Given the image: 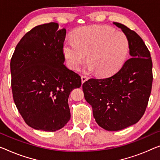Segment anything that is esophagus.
Segmentation results:
<instances>
[{
	"instance_id": "esophagus-1",
	"label": "esophagus",
	"mask_w": 160,
	"mask_h": 160,
	"mask_svg": "<svg viewBox=\"0 0 160 160\" xmlns=\"http://www.w3.org/2000/svg\"><path fill=\"white\" fill-rule=\"evenodd\" d=\"M88 80V77L85 75H81V80H82V83L85 82V81Z\"/></svg>"
}]
</instances>
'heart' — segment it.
Here are the masks:
<instances>
[{"label":"heart","instance_id":"obj_1","mask_svg":"<svg viewBox=\"0 0 160 160\" xmlns=\"http://www.w3.org/2000/svg\"><path fill=\"white\" fill-rule=\"evenodd\" d=\"M62 45L68 66L78 70L86 58L89 71L106 76L116 72L127 58L130 43L122 31L106 26H88L72 33Z\"/></svg>","mask_w":160,"mask_h":160}]
</instances>
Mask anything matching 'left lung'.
<instances>
[{
  "mask_svg": "<svg viewBox=\"0 0 160 160\" xmlns=\"http://www.w3.org/2000/svg\"><path fill=\"white\" fill-rule=\"evenodd\" d=\"M113 23L127 35L131 58L111 77L87 80L82 90L98 124L116 132L135 124L144 115L153 77L151 55L142 38L123 24Z\"/></svg>",
  "mask_w": 160,
  "mask_h": 160,
  "instance_id": "left-lung-1",
  "label": "left lung"
}]
</instances>
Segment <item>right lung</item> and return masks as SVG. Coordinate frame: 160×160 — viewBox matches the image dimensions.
<instances>
[{"mask_svg":"<svg viewBox=\"0 0 160 160\" xmlns=\"http://www.w3.org/2000/svg\"><path fill=\"white\" fill-rule=\"evenodd\" d=\"M65 36L57 23L39 25L23 36L12 56L14 103L34 129L55 132L70 119L68 98L81 86V78L64 64Z\"/></svg>","mask_w":160,"mask_h":160,"instance_id":"right-lung-1","label":"right lung"}]
</instances>
